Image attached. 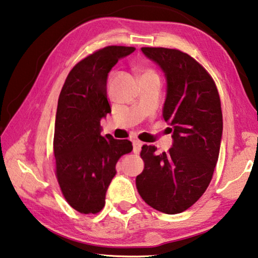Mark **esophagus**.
Instances as JSON below:
<instances>
[{
	"label": "esophagus",
	"instance_id": "1",
	"mask_svg": "<svg viewBox=\"0 0 258 258\" xmlns=\"http://www.w3.org/2000/svg\"><path fill=\"white\" fill-rule=\"evenodd\" d=\"M142 145H143V143H142L141 141H138V140H135V141H133L134 152H135V153H140L141 149H142Z\"/></svg>",
	"mask_w": 258,
	"mask_h": 258
}]
</instances>
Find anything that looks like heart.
I'll return each instance as SVG.
<instances>
[{
	"label": "heart",
	"mask_w": 258,
	"mask_h": 258,
	"mask_svg": "<svg viewBox=\"0 0 258 258\" xmlns=\"http://www.w3.org/2000/svg\"><path fill=\"white\" fill-rule=\"evenodd\" d=\"M145 75H156L154 71L151 69H144L142 71V76H145Z\"/></svg>",
	"instance_id": "heart-1"
}]
</instances>
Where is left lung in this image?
I'll list each match as a JSON object with an SVG mask.
<instances>
[{
    "mask_svg": "<svg viewBox=\"0 0 258 258\" xmlns=\"http://www.w3.org/2000/svg\"><path fill=\"white\" fill-rule=\"evenodd\" d=\"M142 51L165 73L162 117L173 128V146L162 153L142 146L144 169L136 187L150 207L176 215L195 204L211 182L223 135L220 98L211 75L187 53L164 47Z\"/></svg>",
    "mask_w": 258,
    "mask_h": 258,
    "instance_id": "left-lung-1",
    "label": "left lung"
}]
</instances>
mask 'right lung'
<instances>
[{
	"instance_id": "right-lung-1",
	"label": "right lung",
	"mask_w": 258,
	"mask_h": 258,
	"mask_svg": "<svg viewBox=\"0 0 258 258\" xmlns=\"http://www.w3.org/2000/svg\"><path fill=\"white\" fill-rule=\"evenodd\" d=\"M135 47L107 46L79 61L67 77L57 101L53 149L55 175L63 197L83 215L100 212L115 165L133 150L128 140L101 136L100 120L110 113L107 76Z\"/></svg>"
}]
</instances>
